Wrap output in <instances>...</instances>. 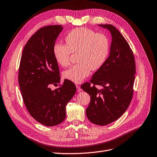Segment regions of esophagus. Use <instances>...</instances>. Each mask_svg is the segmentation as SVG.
<instances>
[{
    "instance_id": "obj_1",
    "label": "esophagus",
    "mask_w": 157,
    "mask_h": 157,
    "mask_svg": "<svg viewBox=\"0 0 157 157\" xmlns=\"http://www.w3.org/2000/svg\"><path fill=\"white\" fill-rule=\"evenodd\" d=\"M76 87H77V91H78V92H80L81 91H82V89L80 88V86H78V85H76Z\"/></svg>"
}]
</instances>
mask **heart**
Segmentation results:
<instances>
[{"mask_svg":"<svg viewBox=\"0 0 157 157\" xmlns=\"http://www.w3.org/2000/svg\"><path fill=\"white\" fill-rule=\"evenodd\" d=\"M66 45L56 44L53 49L54 58L62 67L70 64L71 53H77V62L63 73V77L75 83H79L90 73L101 67L109 53V41L102 33L87 28H75L66 37Z\"/></svg>","mask_w":157,"mask_h":157,"instance_id":"obj_1","label":"heart"}]
</instances>
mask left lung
Masks as SVG:
<instances>
[{
  "instance_id": "8db88e82",
  "label": "left lung",
  "mask_w": 157,
  "mask_h": 157,
  "mask_svg": "<svg viewBox=\"0 0 157 157\" xmlns=\"http://www.w3.org/2000/svg\"><path fill=\"white\" fill-rule=\"evenodd\" d=\"M98 26L111 33L109 57L93 74L90 82L84 83L81 88L91 98L86 110L87 118L98 126H105L120 118L129 105L136 68L132 50L120 31L111 24ZM95 85L102 86V89L98 90Z\"/></svg>"
}]
</instances>
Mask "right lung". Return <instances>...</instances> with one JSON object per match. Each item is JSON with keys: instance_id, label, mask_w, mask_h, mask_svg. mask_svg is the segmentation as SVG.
I'll use <instances>...</instances> for the list:
<instances>
[{"instance_id": "1", "label": "right lung", "mask_w": 157, "mask_h": 157, "mask_svg": "<svg viewBox=\"0 0 157 157\" xmlns=\"http://www.w3.org/2000/svg\"><path fill=\"white\" fill-rule=\"evenodd\" d=\"M62 29L61 25H52L37 31L24 48L18 71L24 104L31 116L46 126L64 121L66 106L77 91L74 83L67 79L55 90L49 87L60 81L53 49Z\"/></svg>"}]
</instances>
